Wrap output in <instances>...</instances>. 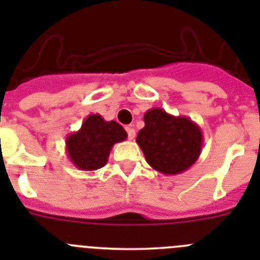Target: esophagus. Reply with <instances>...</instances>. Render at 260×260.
I'll list each match as a JSON object with an SVG mask.
<instances>
[{
    "label": "esophagus",
    "instance_id": "obj_1",
    "mask_svg": "<svg viewBox=\"0 0 260 260\" xmlns=\"http://www.w3.org/2000/svg\"><path fill=\"white\" fill-rule=\"evenodd\" d=\"M126 132H127L128 139H134L135 130H134V128H133V126H127V127H126Z\"/></svg>",
    "mask_w": 260,
    "mask_h": 260
}]
</instances>
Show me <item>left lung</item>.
<instances>
[{"mask_svg": "<svg viewBox=\"0 0 260 260\" xmlns=\"http://www.w3.org/2000/svg\"><path fill=\"white\" fill-rule=\"evenodd\" d=\"M145 127L137 135V143L147 164L165 175L188 170L198 160L203 146L202 130L183 115H171L154 107L143 115Z\"/></svg>", "mask_w": 260, "mask_h": 260, "instance_id": "obj_1", "label": "left lung"}]
</instances>
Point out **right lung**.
<instances>
[{"label": "right lung", "instance_id": "obj_1", "mask_svg": "<svg viewBox=\"0 0 260 260\" xmlns=\"http://www.w3.org/2000/svg\"><path fill=\"white\" fill-rule=\"evenodd\" d=\"M127 133L115 121H105L100 114H90L78 132L66 138V153L77 169L98 170L107 164L113 146L123 142Z\"/></svg>", "mask_w": 260, "mask_h": 260}]
</instances>
